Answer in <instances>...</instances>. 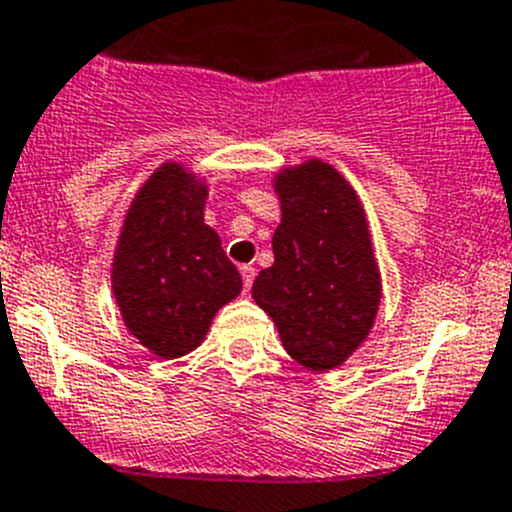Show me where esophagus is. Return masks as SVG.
Listing matches in <instances>:
<instances>
[{"instance_id":"obj_1","label":"esophagus","mask_w":512,"mask_h":512,"mask_svg":"<svg viewBox=\"0 0 512 512\" xmlns=\"http://www.w3.org/2000/svg\"><path fill=\"white\" fill-rule=\"evenodd\" d=\"M240 272H242V283H245V293H247V290L252 288V280H255V267L242 265Z\"/></svg>"}]
</instances>
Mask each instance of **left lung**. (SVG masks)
Here are the masks:
<instances>
[{
  "label": "left lung",
  "instance_id": "8db88e82",
  "mask_svg": "<svg viewBox=\"0 0 512 512\" xmlns=\"http://www.w3.org/2000/svg\"><path fill=\"white\" fill-rule=\"evenodd\" d=\"M280 224L275 262L252 283L283 348L310 371H333L369 338L381 303V272L356 189L323 159L272 176Z\"/></svg>",
  "mask_w": 512,
  "mask_h": 512
}]
</instances>
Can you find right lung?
Instances as JSON below:
<instances>
[{
  "mask_svg": "<svg viewBox=\"0 0 512 512\" xmlns=\"http://www.w3.org/2000/svg\"><path fill=\"white\" fill-rule=\"evenodd\" d=\"M209 184L164 161L136 191L111 262V290L128 333L159 358L199 346L222 305L242 290L219 234L204 222Z\"/></svg>",
  "mask_w": 512,
  "mask_h": 512,
  "instance_id": "obj_1",
  "label": "right lung"
}]
</instances>
